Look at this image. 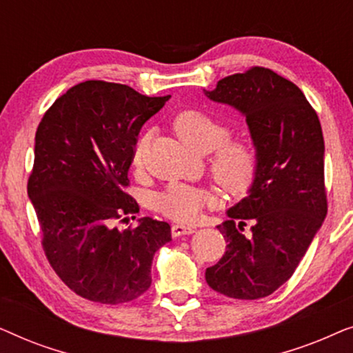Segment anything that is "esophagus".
Returning <instances> with one entry per match:
<instances>
[{
	"label": "esophagus",
	"mask_w": 353,
	"mask_h": 353,
	"mask_svg": "<svg viewBox=\"0 0 353 353\" xmlns=\"http://www.w3.org/2000/svg\"><path fill=\"white\" fill-rule=\"evenodd\" d=\"M196 231L194 226H188V225H173L172 226V234L175 238H180V236L185 234H192Z\"/></svg>",
	"instance_id": "obj_1"
}]
</instances>
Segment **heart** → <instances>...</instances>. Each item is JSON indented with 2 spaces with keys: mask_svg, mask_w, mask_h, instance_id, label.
I'll return each mask as SVG.
<instances>
[{
  "mask_svg": "<svg viewBox=\"0 0 353 353\" xmlns=\"http://www.w3.org/2000/svg\"><path fill=\"white\" fill-rule=\"evenodd\" d=\"M176 137L197 154H209V170L214 180L230 194H243L252 185L257 173V151L243 139H230L231 130L221 120L204 110H183L173 120ZM149 134L134 144L133 162L141 165ZM216 197L210 190L190 185H170L156 199L159 212L178 221L196 220L202 209Z\"/></svg>",
  "mask_w": 353,
  "mask_h": 353,
  "instance_id": "b5f03b06",
  "label": "heart"
}]
</instances>
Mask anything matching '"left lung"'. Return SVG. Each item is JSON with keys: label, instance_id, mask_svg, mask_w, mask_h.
Instances as JSON below:
<instances>
[{"label": "left lung", "instance_id": "1", "mask_svg": "<svg viewBox=\"0 0 353 353\" xmlns=\"http://www.w3.org/2000/svg\"><path fill=\"white\" fill-rule=\"evenodd\" d=\"M204 93L244 115L259 159L248 196L216 226L226 252L205 281L231 299L267 297L292 276L326 216L320 120L299 86L265 67L225 77Z\"/></svg>", "mask_w": 353, "mask_h": 353}]
</instances>
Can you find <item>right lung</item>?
Returning <instances> with one entry per match:
<instances>
[{
    "mask_svg": "<svg viewBox=\"0 0 353 353\" xmlns=\"http://www.w3.org/2000/svg\"><path fill=\"white\" fill-rule=\"evenodd\" d=\"M170 96L139 94L127 85L88 80L57 98L35 134L27 192L48 262L80 297L99 303L134 301L151 286L154 254L172 241L167 221L139 219L125 191L139 130Z\"/></svg>",
    "mask_w": 353,
    "mask_h": 353,
    "instance_id": "add662e5",
    "label": "right lung"
}]
</instances>
